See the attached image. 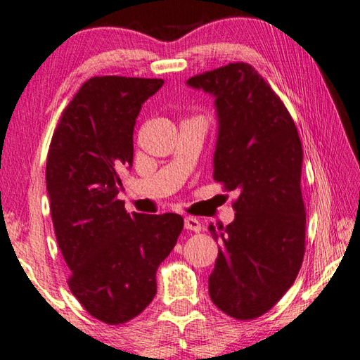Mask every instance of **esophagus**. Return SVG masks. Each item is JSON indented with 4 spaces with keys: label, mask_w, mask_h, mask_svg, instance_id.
<instances>
[{
    "label": "esophagus",
    "mask_w": 360,
    "mask_h": 360,
    "mask_svg": "<svg viewBox=\"0 0 360 360\" xmlns=\"http://www.w3.org/2000/svg\"><path fill=\"white\" fill-rule=\"evenodd\" d=\"M185 229L199 233V231L202 230V225L196 217H185Z\"/></svg>",
    "instance_id": "obj_1"
}]
</instances>
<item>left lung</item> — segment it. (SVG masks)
Here are the masks:
<instances>
[{
    "label": "left lung",
    "mask_w": 360,
    "mask_h": 360,
    "mask_svg": "<svg viewBox=\"0 0 360 360\" xmlns=\"http://www.w3.org/2000/svg\"><path fill=\"white\" fill-rule=\"evenodd\" d=\"M186 85L215 98L214 180L238 191L233 222L209 225L220 241L209 295L230 317L256 319L290 290L302 264L300 135L288 109L250 64L204 72Z\"/></svg>",
    "instance_id": "1"
}]
</instances>
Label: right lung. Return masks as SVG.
<instances>
[{
  "mask_svg": "<svg viewBox=\"0 0 360 360\" xmlns=\"http://www.w3.org/2000/svg\"><path fill=\"white\" fill-rule=\"evenodd\" d=\"M162 79L86 80L64 109L46 159V190L69 288L93 317L125 323L156 296V270L184 230L179 214H127L117 170L134 162L141 104Z\"/></svg>",
  "mask_w": 360,
  "mask_h": 360,
  "instance_id": "right-lung-1",
  "label": "right lung"
}]
</instances>
